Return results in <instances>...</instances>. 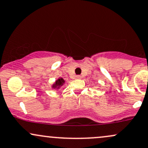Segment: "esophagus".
<instances>
[{
  "label": "esophagus",
  "mask_w": 148,
  "mask_h": 148,
  "mask_svg": "<svg viewBox=\"0 0 148 148\" xmlns=\"http://www.w3.org/2000/svg\"><path fill=\"white\" fill-rule=\"evenodd\" d=\"M76 79H81V76H80V75H77V76H76Z\"/></svg>",
  "instance_id": "34e87169"
}]
</instances>
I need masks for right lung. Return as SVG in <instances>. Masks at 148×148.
<instances>
[{"label":"right lung","mask_w":148,"mask_h":148,"mask_svg":"<svg viewBox=\"0 0 148 148\" xmlns=\"http://www.w3.org/2000/svg\"><path fill=\"white\" fill-rule=\"evenodd\" d=\"M64 81L63 79H62V78H60V79H58L56 81L55 84L53 85V88H59L60 87H61V86H62V85L64 84Z\"/></svg>","instance_id":"1"}]
</instances>
